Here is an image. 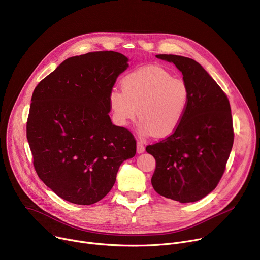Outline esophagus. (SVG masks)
Here are the masks:
<instances>
[{
	"label": "esophagus",
	"mask_w": 260,
	"mask_h": 260,
	"mask_svg": "<svg viewBox=\"0 0 260 260\" xmlns=\"http://www.w3.org/2000/svg\"><path fill=\"white\" fill-rule=\"evenodd\" d=\"M144 151H145V147H144L143 143L140 142V141H138V142H137V152H138L139 154H141V153H143Z\"/></svg>",
	"instance_id": "esophagus-1"
}]
</instances>
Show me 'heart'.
I'll list each match as a JSON object with an SVG mask.
<instances>
[{"label": "heart", "mask_w": 260, "mask_h": 260, "mask_svg": "<svg viewBox=\"0 0 260 260\" xmlns=\"http://www.w3.org/2000/svg\"><path fill=\"white\" fill-rule=\"evenodd\" d=\"M121 89L113 88L108 95L111 115L118 126L127 127L139 110V134L167 138L186 115L190 96L187 84L160 67L147 66L128 73Z\"/></svg>", "instance_id": "1"}]
</instances>
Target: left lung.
Here are the masks:
<instances>
[{
    "label": "left lung",
    "mask_w": 260,
    "mask_h": 260,
    "mask_svg": "<svg viewBox=\"0 0 260 260\" xmlns=\"http://www.w3.org/2000/svg\"><path fill=\"white\" fill-rule=\"evenodd\" d=\"M155 56L176 66L190 96L178 129L146 147L156 161L152 186L167 199L198 202L215 189L224 173L234 144L231 105L220 86L194 59L174 54Z\"/></svg>",
    "instance_id": "obj_1"
}]
</instances>
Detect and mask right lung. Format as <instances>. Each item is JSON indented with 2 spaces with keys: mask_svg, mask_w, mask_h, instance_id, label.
I'll list each match as a JSON object with an SVG mask.
<instances>
[{
  "mask_svg": "<svg viewBox=\"0 0 260 260\" xmlns=\"http://www.w3.org/2000/svg\"><path fill=\"white\" fill-rule=\"evenodd\" d=\"M115 51L63 60L31 95L26 138L39 178L59 198L92 205L113 187L120 165L135 156L136 140L108 113L109 92L128 68Z\"/></svg>",
  "mask_w": 260,
  "mask_h": 260,
  "instance_id": "obj_1",
  "label": "right lung"
}]
</instances>
